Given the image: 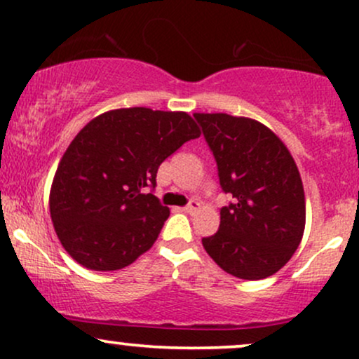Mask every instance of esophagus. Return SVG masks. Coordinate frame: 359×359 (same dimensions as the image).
Returning a JSON list of instances; mask_svg holds the SVG:
<instances>
[{"label": "esophagus", "mask_w": 359, "mask_h": 359, "mask_svg": "<svg viewBox=\"0 0 359 359\" xmlns=\"http://www.w3.org/2000/svg\"><path fill=\"white\" fill-rule=\"evenodd\" d=\"M199 208H201V204L197 203V201H191V203H189L187 205H184L182 211L187 212V214H192V212H196Z\"/></svg>", "instance_id": "esophagus-1"}]
</instances>
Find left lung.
<instances>
[{
    "label": "left lung",
    "instance_id": "8db88e82",
    "mask_svg": "<svg viewBox=\"0 0 359 359\" xmlns=\"http://www.w3.org/2000/svg\"><path fill=\"white\" fill-rule=\"evenodd\" d=\"M217 163L219 231L203 246L222 270L243 280L277 273L292 258L306 228V196L290 151L270 128L226 113H196Z\"/></svg>",
    "mask_w": 359,
    "mask_h": 359
}]
</instances>
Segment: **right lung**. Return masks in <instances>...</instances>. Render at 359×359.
<instances>
[{
  "mask_svg": "<svg viewBox=\"0 0 359 359\" xmlns=\"http://www.w3.org/2000/svg\"><path fill=\"white\" fill-rule=\"evenodd\" d=\"M184 111L123 108L89 121L62 156L50 189L57 236L82 266L111 271L154 246L167 205L151 192L160 163L199 138Z\"/></svg>",
  "mask_w": 359,
  "mask_h": 359,
  "instance_id": "obj_1",
  "label": "right lung"
}]
</instances>
